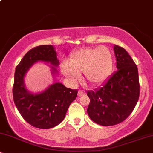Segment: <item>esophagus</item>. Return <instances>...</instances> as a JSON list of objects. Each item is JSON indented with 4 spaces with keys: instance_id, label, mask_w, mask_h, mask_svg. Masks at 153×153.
<instances>
[{
    "instance_id": "1",
    "label": "esophagus",
    "mask_w": 153,
    "mask_h": 153,
    "mask_svg": "<svg viewBox=\"0 0 153 153\" xmlns=\"http://www.w3.org/2000/svg\"><path fill=\"white\" fill-rule=\"evenodd\" d=\"M84 94H85V91H84V90H82V89H80V90L78 91V95L79 96H82V95H84Z\"/></svg>"
}]
</instances>
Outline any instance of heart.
<instances>
[{
	"instance_id": "b5f03b06",
	"label": "heart",
	"mask_w": 153,
	"mask_h": 153,
	"mask_svg": "<svg viewBox=\"0 0 153 153\" xmlns=\"http://www.w3.org/2000/svg\"><path fill=\"white\" fill-rule=\"evenodd\" d=\"M69 65H63V73L75 82L83 72L85 78L91 85H98L107 78L111 72L113 58L106 47L85 48L75 51L69 59Z\"/></svg>"
}]
</instances>
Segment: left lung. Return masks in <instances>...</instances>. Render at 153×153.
<instances>
[{
  "label": "left lung",
  "mask_w": 153,
  "mask_h": 153,
  "mask_svg": "<svg viewBox=\"0 0 153 153\" xmlns=\"http://www.w3.org/2000/svg\"><path fill=\"white\" fill-rule=\"evenodd\" d=\"M117 71L99 88L88 91L87 112L96 124L112 126L125 120L134 110L140 96L137 67L128 52L114 47Z\"/></svg>",
  "instance_id": "8db88e82"
}]
</instances>
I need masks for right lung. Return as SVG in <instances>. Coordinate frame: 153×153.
<instances>
[{"label": "right lung", "instance_id": "obj_1", "mask_svg": "<svg viewBox=\"0 0 153 153\" xmlns=\"http://www.w3.org/2000/svg\"><path fill=\"white\" fill-rule=\"evenodd\" d=\"M42 60L57 66L59 60L52 45L34 47L24 56L16 68L13 97L17 109L25 121L39 129H50L64 119L69 106L76 99L78 90L68 88L56 82L42 94H33L26 91L24 77L36 61ZM52 71H56L54 67Z\"/></svg>", "mask_w": 153, "mask_h": 153}]
</instances>
